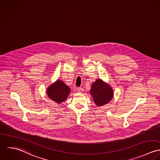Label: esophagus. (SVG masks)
<instances>
[{
    "label": "esophagus",
    "mask_w": 160,
    "mask_h": 160,
    "mask_svg": "<svg viewBox=\"0 0 160 160\" xmlns=\"http://www.w3.org/2000/svg\"><path fill=\"white\" fill-rule=\"evenodd\" d=\"M77 91L79 93H82L83 92V89L82 87H79V88H77Z\"/></svg>",
    "instance_id": "esophagus-1"
}]
</instances>
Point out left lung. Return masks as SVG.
<instances>
[{
  "instance_id": "1",
  "label": "left lung",
  "mask_w": 160,
  "mask_h": 160,
  "mask_svg": "<svg viewBox=\"0 0 160 160\" xmlns=\"http://www.w3.org/2000/svg\"><path fill=\"white\" fill-rule=\"evenodd\" d=\"M90 94L93 96L95 103L98 106L108 103L114 95L112 87L101 79H97L92 84Z\"/></svg>"
}]
</instances>
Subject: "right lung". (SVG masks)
<instances>
[{
	"instance_id": "add662e5",
	"label": "right lung",
	"mask_w": 160,
	"mask_h": 160,
	"mask_svg": "<svg viewBox=\"0 0 160 160\" xmlns=\"http://www.w3.org/2000/svg\"><path fill=\"white\" fill-rule=\"evenodd\" d=\"M70 93V88L60 80L51 85L47 89L48 97L59 104L64 101Z\"/></svg>"
}]
</instances>
